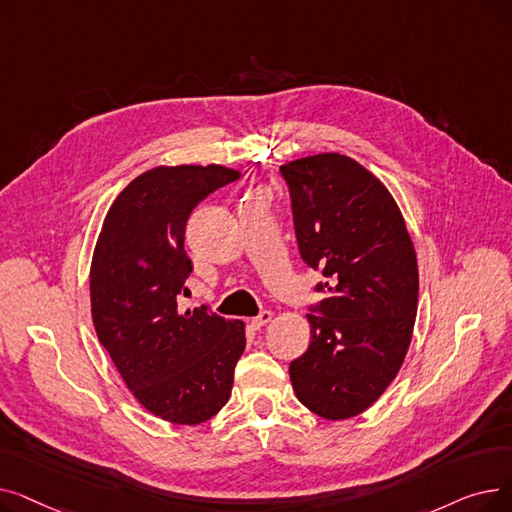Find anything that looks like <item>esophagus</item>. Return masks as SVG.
Listing matches in <instances>:
<instances>
[{"label": "esophagus", "instance_id": "1", "mask_svg": "<svg viewBox=\"0 0 512 512\" xmlns=\"http://www.w3.org/2000/svg\"><path fill=\"white\" fill-rule=\"evenodd\" d=\"M270 321H272V311H261L257 317L251 319V326L255 330H261L265 324H270Z\"/></svg>", "mask_w": 512, "mask_h": 512}]
</instances>
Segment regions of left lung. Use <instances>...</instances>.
Masks as SVG:
<instances>
[{"mask_svg":"<svg viewBox=\"0 0 512 512\" xmlns=\"http://www.w3.org/2000/svg\"><path fill=\"white\" fill-rule=\"evenodd\" d=\"M280 172L301 257L326 276L315 286L324 301L309 307L311 342L290 363V382L315 415L351 419L384 394L409 351L415 247L388 188L359 161L319 153Z\"/></svg>","mask_w":512,"mask_h":512,"instance_id":"obj_1","label":"left lung"}]
</instances>
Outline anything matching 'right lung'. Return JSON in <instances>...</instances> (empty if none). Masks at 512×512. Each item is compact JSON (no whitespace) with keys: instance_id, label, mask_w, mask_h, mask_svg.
I'll use <instances>...</instances> for the list:
<instances>
[{"instance_id":"add662e5","label":"right lung","mask_w":512,"mask_h":512,"mask_svg":"<svg viewBox=\"0 0 512 512\" xmlns=\"http://www.w3.org/2000/svg\"><path fill=\"white\" fill-rule=\"evenodd\" d=\"M224 166H159L134 178L107 211L91 261L99 342L141 405L178 425L211 419L230 398L245 324L205 305L180 311L193 263L188 215L238 180Z\"/></svg>"}]
</instances>
